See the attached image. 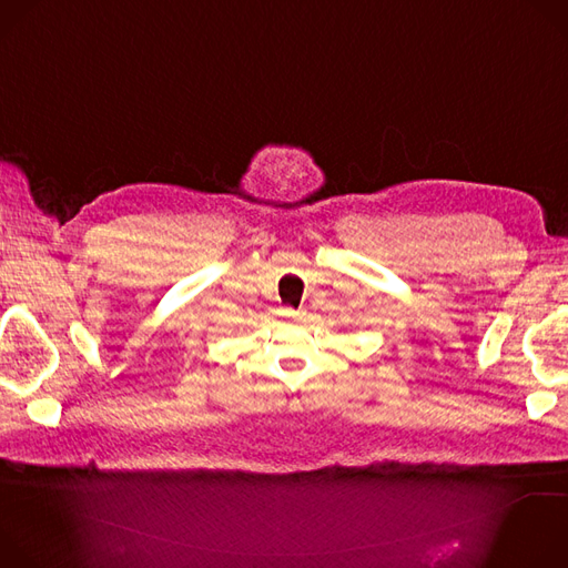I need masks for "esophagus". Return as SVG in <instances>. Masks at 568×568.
<instances>
[{
  "instance_id": "1",
  "label": "esophagus",
  "mask_w": 568,
  "mask_h": 568,
  "mask_svg": "<svg viewBox=\"0 0 568 568\" xmlns=\"http://www.w3.org/2000/svg\"><path fill=\"white\" fill-rule=\"evenodd\" d=\"M283 314H285V316H298V312H294V310H290V307H285Z\"/></svg>"
}]
</instances>
